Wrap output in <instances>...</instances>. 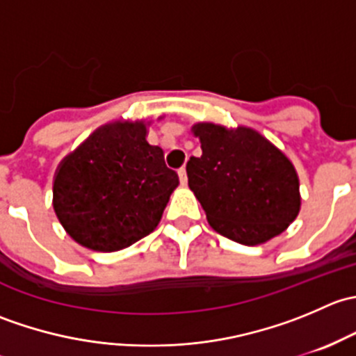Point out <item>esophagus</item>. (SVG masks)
<instances>
[{
	"mask_svg": "<svg viewBox=\"0 0 356 356\" xmlns=\"http://www.w3.org/2000/svg\"><path fill=\"white\" fill-rule=\"evenodd\" d=\"M179 179H181V184H186V182H188V174H186V167L179 168Z\"/></svg>",
	"mask_w": 356,
	"mask_h": 356,
	"instance_id": "1",
	"label": "esophagus"
}]
</instances>
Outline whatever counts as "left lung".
Listing matches in <instances>:
<instances>
[{
    "label": "left lung",
    "mask_w": 356,
    "mask_h": 356,
    "mask_svg": "<svg viewBox=\"0 0 356 356\" xmlns=\"http://www.w3.org/2000/svg\"><path fill=\"white\" fill-rule=\"evenodd\" d=\"M201 156L186 172L208 224L246 246L261 245L288 229L300 211V182L288 156L253 129L229 131L198 124Z\"/></svg>",
    "instance_id": "1"
}]
</instances>
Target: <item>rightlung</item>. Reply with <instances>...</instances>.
I'll use <instances>...</instances> for the list:
<instances>
[{
  "instance_id": "obj_1",
  "label": "right lung",
  "mask_w": 356,
  "mask_h": 356,
  "mask_svg": "<svg viewBox=\"0 0 356 356\" xmlns=\"http://www.w3.org/2000/svg\"><path fill=\"white\" fill-rule=\"evenodd\" d=\"M177 184L161 148L146 141V125L115 122L60 163L53 208L79 245L118 251L155 231Z\"/></svg>"
}]
</instances>
